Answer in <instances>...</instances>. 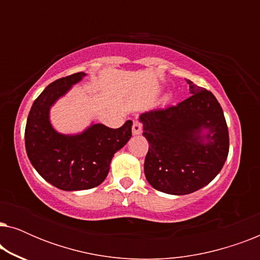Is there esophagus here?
Wrapping results in <instances>:
<instances>
[{
    "instance_id": "obj_1",
    "label": "esophagus",
    "mask_w": 260,
    "mask_h": 260,
    "mask_svg": "<svg viewBox=\"0 0 260 260\" xmlns=\"http://www.w3.org/2000/svg\"><path fill=\"white\" fill-rule=\"evenodd\" d=\"M142 130H143V127H142V123L138 122V120H135L133 124V134L140 135L142 134Z\"/></svg>"
}]
</instances>
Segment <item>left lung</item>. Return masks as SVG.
<instances>
[{
	"label": "left lung",
	"instance_id": "1",
	"mask_svg": "<svg viewBox=\"0 0 260 260\" xmlns=\"http://www.w3.org/2000/svg\"><path fill=\"white\" fill-rule=\"evenodd\" d=\"M187 83L189 98L140 116L149 142L145 177L155 189L172 195L190 194L208 184L225 165L230 149L219 102L211 91ZM202 128L209 130L205 137Z\"/></svg>",
	"mask_w": 260,
	"mask_h": 260
}]
</instances>
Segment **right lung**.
I'll return each instance as SVG.
<instances>
[{
  "label": "right lung",
  "instance_id": "1",
  "mask_svg": "<svg viewBox=\"0 0 260 260\" xmlns=\"http://www.w3.org/2000/svg\"><path fill=\"white\" fill-rule=\"evenodd\" d=\"M86 76L78 72L49 84L35 99L28 115L24 143L28 158L37 172L62 190H83L97 187L108 176L110 163L131 137L133 122L111 129L93 124L83 134H58L49 123V108L73 84Z\"/></svg>",
  "mask_w": 260,
  "mask_h": 260
}]
</instances>
